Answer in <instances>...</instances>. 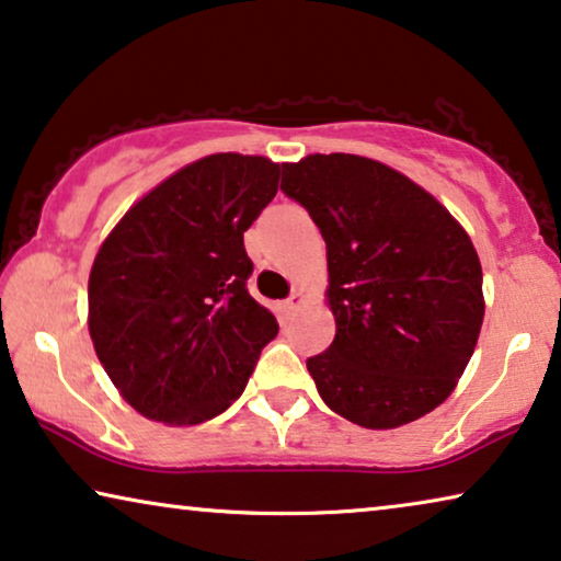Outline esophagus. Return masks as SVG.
<instances>
[{
  "label": "esophagus",
  "mask_w": 561,
  "mask_h": 561,
  "mask_svg": "<svg viewBox=\"0 0 561 561\" xmlns=\"http://www.w3.org/2000/svg\"><path fill=\"white\" fill-rule=\"evenodd\" d=\"M299 305H302V295H299V291H291V295L284 299V310L287 312H295Z\"/></svg>",
  "instance_id": "1"
}]
</instances>
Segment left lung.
Masks as SVG:
<instances>
[{"label": "left lung", "instance_id": "8db88e82", "mask_svg": "<svg viewBox=\"0 0 561 561\" xmlns=\"http://www.w3.org/2000/svg\"><path fill=\"white\" fill-rule=\"evenodd\" d=\"M282 193L328 247L335 337L307 358L322 401L368 430L430 414L453 393L483 325L470 236L427 191L368 157L282 164Z\"/></svg>", "mask_w": 561, "mask_h": 561}]
</instances>
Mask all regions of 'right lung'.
Returning a JSON list of instances; mask_svg holds the SVG:
<instances>
[{
  "label": "right lung",
  "mask_w": 561,
  "mask_h": 561,
  "mask_svg": "<svg viewBox=\"0 0 561 561\" xmlns=\"http://www.w3.org/2000/svg\"><path fill=\"white\" fill-rule=\"evenodd\" d=\"M277 187L279 164L266 157H203L131 205L101 243L91 341L139 414L201 424L247 389L279 322L247 289L243 231Z\"/></svg>",
  "instance_id": "1"
}]
</instances>
